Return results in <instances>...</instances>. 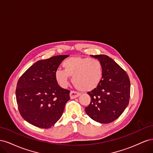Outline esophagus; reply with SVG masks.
<instances>
[{
    "label": "esophagus",
    "instance_id": "obj_1",
    "mask_svg": "<svg viewBox=\"0 0 153 153\" xmlns=\"http://www.w3.org/2000/svg\"><path fill=\"white\" fill-rule=\"evenodd\" d=\"M80 95V93H78V92H76L75 91H71L70 93H69V96H70L71 99H74V98H78V96Z\"/></svg>",
    "mask_w": 153,
    "mask_h": 153
}]
</instances>
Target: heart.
Returning <instances> with one entry per match:
<instances>
[{"mask_svg": "<svg viewBox=\"0 0 153 153\" xmlns=\"http://www.w3.org/2000/svg\"><path fill=\"white\" fill-rule=\"evenodd\" d=\"M62 66L64 69H57L54 76L57 84L63 88L68 87L71 76L74 85L84 92L96 89L103 79V66L98 59L72 57L66 59Z\"/></svg>", "mask_w": 153, "mask_h": 153, "instance_id": "1", "label": "heart"}]
</instances>
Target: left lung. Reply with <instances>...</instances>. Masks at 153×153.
Wrapping results in <instances>:
<instances>
[{
  "mask_svg": "<svg viewBox=\"0 0 153 153\" xmlns=\"http://www.w3.org/2000/svg\"><path fill=\"white\" fill-rule=\"evenodd\" d=\"M102 63L103 77L96 89L88 92L91 98L86 114L94 121L108 124L117 119L127 107L130 97L128 75L106 55H91Z\"/></svg>",
  "mask_w": 153,
  "mask_h": 153,
  "instance_id": "left-lung-1",
  "label": "left lung"
}]
</instances>
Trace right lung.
I'll list each match as a JSON object with an SVG mask.
<instances>
[{
	"instance_id": "obj_1",
	"label": "right lung",
	"mask_w": 153,
	"mask_h": 153,
	"mask_svg": "<svg viewBox=\"0 0 153 153\" xmlns=\"http://www.w3.org/2000/svg\"><path fill=\"white\" fill-rule=\"evenodd\" d=\"M68 55L35 62L18 81L16 98L22 117L40 128H49L61 117L69 91L60 87L54 73Z\"/></svg>"
}]
</instances>
